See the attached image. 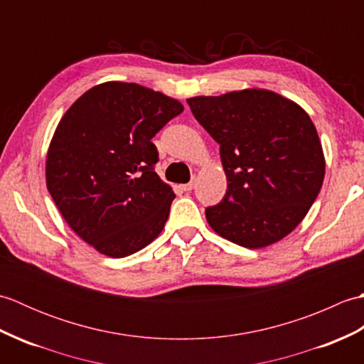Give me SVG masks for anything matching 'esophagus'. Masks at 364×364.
Instances as JSON below:
<instances>
[{
  "instance_id": "esophagus-1",
  "label": "esophagus",
  "mask_w": 364,
  "mask_h": 364,
  "mask_svg": "<svg viewBox=\"0 0 364 364\" xmlns=\"http://www.w3.org/2000/svg\"><path fill=\"white\" fill-rule=\"evenodd\" d=\"M194 186H196V180H192V181H189L188 184H183V191H186V192H191L192 189H194Z\"/></svg>"
}]
</instances>
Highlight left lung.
<instances>
[{
  "instance_id": "1",
  "label": "left lung",
  "mask_w": 364,
  "mask_h": 364,
  "mask_svg": "<svg viewBox=\"0 0 364 364\" xmlns=\"http://www.w3.org/2000/svg\"><path fill=\"white\" fill-rule=\"evenodd\" d=\"M197 122L220 145L227 194L206 210L219 236L262 249L305 219L322 188L326 158L310 115L267 89L191 97Z\"/></svg>"
}]
</instances>
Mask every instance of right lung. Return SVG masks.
<instances>
[{
	"label": "right lung",
	"instance_id": "obj_1",
	"mask_svg": "<svg viewBox=\"0 0 364 364\" xmlns=\"http://www.w3.org/2000/svg\"><path fill=\"white\" fill-rule=\"evenodd\" d=\"M178 100L136 82L97 84L68 107L46 153V188L84 242L125 258L153 242L175 194L154 172L151 137L183 112Z\"/></svg>",
	"mask_w": 364,
	"mask_h": 364
}]
</instances>
